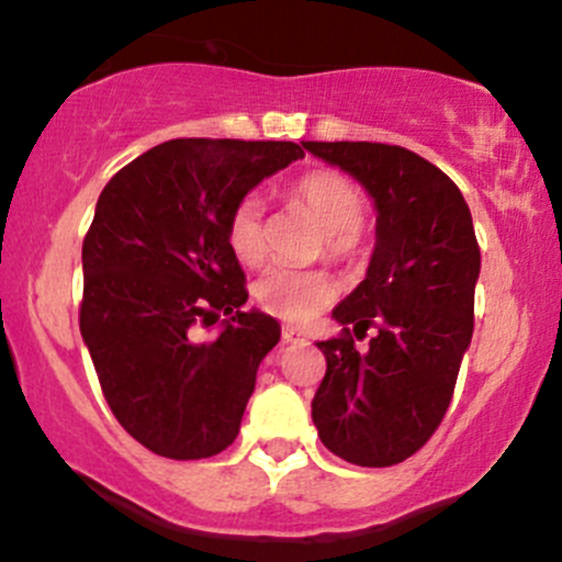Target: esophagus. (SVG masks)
I'll return each instance as SVG.
<instances>
[{
	"instance_id": "esophagus-1",
	"label": "esophagus",
	"mask_w": 562,
	"mask_h": 562,
	"mask_svg": "<svg viewBox=\"0 0 562 562\" xmlns=\"http://www.w3.org/2000/svg\"><path fill=\"white\" fill-rule=\"evenodd\" d=\"M282 341H285V345H291V341H301V330L293 326H285L282 328Z\"/></svg>"
}]
</instances>
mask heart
I'll use <instances>...</instances> for the list:
<instances>
[{"label":"heart","mask_w":562,"mask_h":562,"mask_svg":"<svg viewBox=\"0 0 562 562\" xmlns=\"http://www.w3.org/2000/svg\"><path fill=\"white\" fill-rule=\"evenodd\" d=\"M291 202L310 212L323 228L321 250L330 261H356L363 252L366 204L347 177L315 169L301 175L288 191ZM226 241L234 258L245 266H258L266 258L263 204L258 196H241L228 212ZM336 296V282L323 269H274L263 271L252 285V299L269 315L301 323L317 315Z\"/></svg>","instance_id":"b5f03b06"}]
</instances>
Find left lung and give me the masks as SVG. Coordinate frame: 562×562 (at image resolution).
Returning a JSON list of instances; mask_svg holds the SVG:
<instances>
[{"label":"left lung","instance_id":"8db88e82","mask_svg":"<svg viewBox=\"0 0 562 562\" xmlns=\"http://www.w3.org/2000/svg\"><path fill=\"white\" fill-rule=\"evenodd\" d=\"M350 172L376 206L366 280L317 341L326 376L312 398L317 436L341 460L385 469L412 458L445 420L474 334L480 245L458 186L417 153L382 142H304ZM352 325V329H347ZM378 334L360 351L355 339Z\"/></svg>","mask_w":562,"mask_h":562}]
</instances>
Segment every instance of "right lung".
<instances>
[{
    "label": "right lung",
    "instance_id": "1",
    "mask_svg": "<svg viewBox=\"0 0 562 562\" xmlns=\"http://www.w3.org/2000/svg\"><path fill=\"white\" fill-rule=\"evenodd\" d=\"M301 156L296 142L169 139L99 196L82 239L80 334L115 420L161 458H212L239 434L280 326L241 312L245 271L226 221L250 188ZM221 314L233 317L217 340L192 339Z\"/></svg>",
    "mask_w": 562,
    "mask_h": 562
}]
</instances>
